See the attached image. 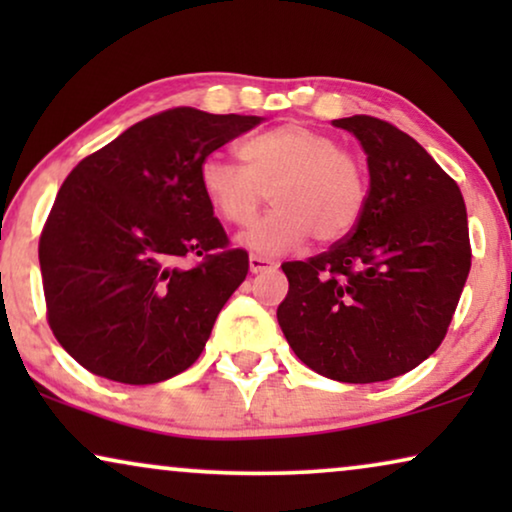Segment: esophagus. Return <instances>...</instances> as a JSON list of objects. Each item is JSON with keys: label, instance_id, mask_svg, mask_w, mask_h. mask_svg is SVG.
<instances>
[{"label": "esophagus", "instance_id": "1", "mask_svg": "<svg viewBox=\"0 0 512 512\" xmlns=\"http://www.w3.org/2000/svg\"><path fill=\"white\" fill-rule=\"evenodd\" d=\"M275 268H277V263L270 261V258L256 256V254L249 256V270L254 272V275H258V272H265V270H275Z\"/></svg>", "mask_w": 512, "mask_h": 512}]
</instances>
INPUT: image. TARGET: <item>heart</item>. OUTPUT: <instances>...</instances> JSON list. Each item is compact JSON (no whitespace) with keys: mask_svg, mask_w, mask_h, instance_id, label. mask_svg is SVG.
Listing matches in <instances>:
<instances>
[{"mask_svg":"<svg viewBox=\"0 0 512 512\" xmlns=\"http://www.w3.org/2000/svg\"><path fill=\"white\" fill-rule=\"evenodd\" d=\"M244 165L219 153L200 163L198 181L209 207L233 226H247L265 195L275 202L242 244L256 254H284L307 237L335 242L352 233L366 207L368 181L359 158L333 137L303 123H284L240 146Z\"/></svg>","mask_w":512,"mask_h":512,"instance_id":"1","label":"heart"}]
</instances>
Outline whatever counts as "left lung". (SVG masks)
<instances>
[{
  "label": "left lung",
  "instance_id": "8db88e82",
  "mask_svg": "<svg viewBox=\"0 0 512 512\" xmlns=\"http://www.w3.org/2000/svg\"><path fill=\"white\" fill-rule=\"evenodd\" d=\"M333 125L366 151V207L324 254L282 263L289 293L277 321L314 373L384 382L445 338L471 270L466 205L457 181L396 125L363 114Z\"/></svg>",
  "mask_w": 512,
  "mask_h": 512
}]
</instances>
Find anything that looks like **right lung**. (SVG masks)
I'll return each mask as SVG.
<instances>
[{
    "mask_svg": "<svg viewBox=\"0 0 512 512\" xmlns=\"http://www.w3.org/2000/svg\"><path fill=\"white\" fill-rule=\"evenodd\" d=\"M261 116L177 107L144 118L62 181L39 237L55 340L93 375L156 384L191 368L249 272L202 195L209 153ZM200 255L193 269L178 263Z\"/></svg>",
    "mask_w": 512,
    "mask_h": 512,
    "instance_id": "obj_1",
    "label": "right lung"
}]
</instances>
